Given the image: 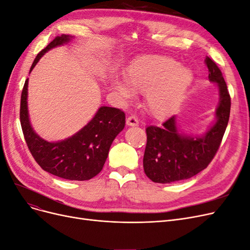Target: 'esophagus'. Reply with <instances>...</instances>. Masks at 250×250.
<instances>
[{
    "label": "esophagus",
    "mask_w": 250,
    "mask_h": 250,
    "mask_svg": "<svg viewBox=\"0 0 250 250\" xmlns=\"http://www.w3.org/2000/svg\"><path fill=\"white\" fill-rule=\"evenodd\" d=\"M126 125L130 126H137L139 125V120H138V117L135 115H131L126 118Z\"/></svg>",
    "instance_id": "esophagus-1"
}]
</instances>
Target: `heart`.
<instances>
[{
  "instance_id": "b5f03b06",
  "label": "heart",
  "mask_w": 250,
  "mask_h": 250,
  "mask_svg": "<svg viewBox=\"0 0 250 250\" xmlns=\"http://www.w3.org/2000/svg\"><path fill=\"white\" fill-rule=\"evenodd\" d=\"M125 79L133 90L146 92L145 104L155 118L169 116L177 108L191 85L193 75L189 69L166 55H146L137 59L126 70ZM115 89L125 98L130 91L115 81Z\"/></svg>"
}]
</instances>
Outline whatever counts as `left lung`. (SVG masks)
Here are the masks:
<instances>
[{"label": "left lung", "instance_id": "left-lung-1", "mask_svg": "<svg viewBox=\"0 0 250 250\" xmlns=\"http://www.w3.org/2000/svg\"><path fill=\"white\" fill-rule=\"evenodd\" d=\"M205 62L209 80L217 83L219 88L216 122L202 137L181 134L175 116L161 126H147L143 168L146 176L153 182L171 183L195 176L208 167L219 148L229 118L230 97L217 64L210 58H206Z\"/></svg>", "mask_w": 250, "mask_h": 250}]
</instances>
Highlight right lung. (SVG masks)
Returning a JSON list of instances; mask_svg holds the SVG:
<instances>
[{
    "mask_svg": "<svg viewBox=\"0 0 250 250\" xmlns=\"http://www.w3.org/2000/svg\"><path fill=\"white\" fill-rule=\"evenodd\" d=\"M69 35L58 36L37 55L31 70L45 52L55 46L68 43ZM27 79L21 99V125L27 147L40 167L54 176L68 180H88L104 167L110 146L115 137L124 130L125 114L123 110L101 107L95 117L81 130L59 142H48L37 135L31 126L27 113Z\"/></svg>",
    "mask_w": 250,
    "mask_h": 250,
    "instance_id": "add662e5",
    "label": "right lung"
}]
</instances>
